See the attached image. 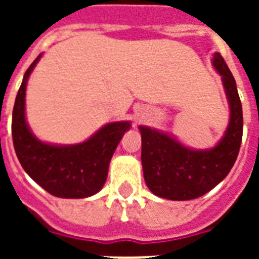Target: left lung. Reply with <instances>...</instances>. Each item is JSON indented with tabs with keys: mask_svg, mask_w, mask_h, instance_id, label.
Wrapping results in <instances>:
<instances>
[{
	"mask_svg": "<svg viewBox=\"0 0 259 259\" xmlns=\"http://www.w3.org/2000/svg\"><path fill=\"white\" fill-rule=\"evenodd\" d=\"M212 66L221 74L230 105V122L225 136L212 149L195 150L169 134L140 126L141 161L148 188L169 200H191L217 187L237 160L243 133V114L237 83L221 54Z\"/></svg>",
	"mask_w": 259,
	"mask_h": 259,
	"instance_id": "1",
	"label": "left lung"
}]
</instances>
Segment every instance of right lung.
Segmentation results:
<instances>
[{"label": "right lung", "instance_id": "1", "mask_svg": "<svg viewBox=\"0 0 259 259\" xmlns=\"http://www.w3.org/2000/svg\"><path fill=\"white\" fill-rule=\"evenodd\" d=\"M40 58L41 55L26 70L14 102L12 137L18 161L40 187L54 196H93L105 184L110 160L125 132L130 129V122L107 123L87 141L75 145H52L37 140L25 119V90Z\"/></svg>", "mask_w": 259, "mask_h": 259}]
</instances>
